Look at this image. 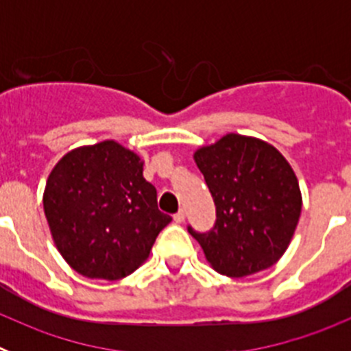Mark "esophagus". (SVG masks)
Returning a JSON list of instances; mask_svg holds the SVG:
<instances>
[{"mask_svg":"<svg viewBox=\"0 0 351 351\" xmlns=\"http://www.w3.org/2000/svg\"><path fill=\"white\" fill-rule=\"evenodd\" d=\"M173 221H176V223H182V221H184V210L179 209L178 213L173 214Z\"/></svg>","mask_w":351,"mask_h":351,"instance_id":"1","label":"esophagus"}]
</instances>
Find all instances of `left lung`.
Returning a JSON list of instances; mask_svg holds the SVG:
<instances>
[{
  "instance_id": "8db88e82",
  "label": "left lung",
  "mask_w": 351,
  "mask_h": 351,
  "mask_svg": "<svg viewBox=\"0 0 351 351\" xmlns=\"http://www.w3.org/2000/svg\"><path fill=\"white\" fill-rule=\"evenodd\" d=\"M195 163L216 206L209 232H188L214 271L244 278L283 256L302 209L299 181L276 147L260 138L228 133L200 147Z\"/></svg>"
}]
</instances>
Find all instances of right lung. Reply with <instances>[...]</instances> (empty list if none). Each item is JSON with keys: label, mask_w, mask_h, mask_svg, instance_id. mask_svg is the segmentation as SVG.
Wrapping results in <instances>:
<instances>
[{"label": "right lung", "mask_w": 351, "mask_h": 351, "mask_svg": "<svg viewBox=\"0 0 351 351\" xmlns=\"http://www.w3.org/2000/svg\"><path fill=\"white\" fill-rule=\"evenodd\" d=\"M137 154L114 141L84 145L52 169L43 210L56 246L71 269L91 280L126 278L147 260L170 221Z\"/></svg>", "instance_id": "add662e5"}]
</instances>
